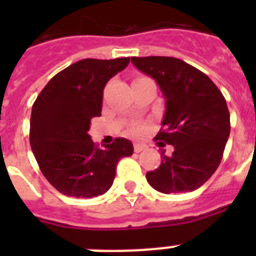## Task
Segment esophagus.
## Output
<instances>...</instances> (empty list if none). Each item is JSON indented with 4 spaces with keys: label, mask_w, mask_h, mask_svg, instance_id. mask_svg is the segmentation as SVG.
Masks as SVG:
<instances>
[{
    "label": "esophagus",
    "mask_w": 256,
    "mask_h": 256,
    "mask_svg": "<svg viewBox=\"0 0 256 256\" xmlns=\"http://www.w3.org/2000/svg\"><path fill=\"white\" fill-rule=\"evenodd\" d=\"M144 148H146V146L142 144H134V152H140Z\"/></svg>",
    "instance_id": "1"
}]
</instances>
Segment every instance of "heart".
<instances>
[{
  "mask_svg": "<svg viewBox=\"0 0 256 256\" xmlns=\"http://www.w3.org/2000/svg\"><path fill=\"white\" fill-rule=\"evenodd\" d=\"M140 78H144V77H140ZM132 132H136V134H140V132H144V128H142V126H136V128H132Z\"/></svg>",
  "mask_w": 256,
  "mask_h": 256,
  "instance_id": "heart-1",
  "label": "heart"
}]
</instances>
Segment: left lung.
Segmentation results:
<instances>
[{
  "label": "left lung",
  "instance_id": "8db88e82",
  "mask_svg": "<svg viewBox=\"0 0 256 256\" xmlns=\"http://www.w3.org/2000/svg\"><path fill=\"white\" fill-rule=\"evenodd\" d=\"M132 62L164 94L166 112L156 140L174 148L171 156L160 154V168L146 174L148 182L164 194L196 190L218 168L230 136L224 96L206 74L178 58L132 57Z\"/></svg>",
  "mask_w": 256,
  "mask_h": 256
}]
</instances>
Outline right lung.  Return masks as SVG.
<instances>
[{
  "mask_svg": "<svg viewBox=\"0 0 256 256\" xmlns=\"http://www.w3.org/2000/svg\"><path fill=\"white\" fill-rule=\"evenodd\" d=\"M128 62V57L81 60L56 74L34 102L30 146L44 176L61 194H104L114 182L118 160L134 152L126 138L100 148L88 136L92 120L102 112L104 86Z\"/></svg>",
  "mask_w": 256,
  "mask_h": 256,
  "instance_id": "right-lung-1",
  "label": "right lung"
}]
</instances>
